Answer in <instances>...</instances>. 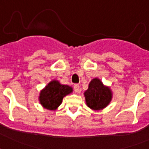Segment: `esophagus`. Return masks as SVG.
<instances>
[{
	"label": "esophagus",
	"instance_id": "esophagus-1",
	"mask_svg": "<svg viewBox=\"0 0 149 149\" xmlns=\"http://www.w3.org/2000/svg\"><path fill=\"white\" fill-rule=\"evenodd\" d=\"M79 86L78 85V84H76V85H74V91L76 92V93H79Z\"/></svg>",
	"mask_w": 149,
	"mask_h": 149
}]
</instances>
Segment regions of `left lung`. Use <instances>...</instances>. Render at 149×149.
<instances>
[{
  "label": "left lung",
  "mask_w": 149,
  "mask_h": 149,
  "mask_svg": "<svg viewBox=\"0 0 149 149\" xmlns=\"http://www.w3.org/2000/svg\"><path fill=\"white\" fill-rule=\"evenodd\" d=\"M86 105L92 110L99 111L106 107L112 99V92L108 86H104L100 79L94 78L89 84L84 92Z\"/></svg>",
  "instance_id": "1"
}]
</instances>
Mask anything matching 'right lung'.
I'll list each match as a JSON object with an SVG mask.
<instances>
[{
  "label": "right lung",
  "mask_w": 149,
  "mask_h": 149,
  "mask_svg": "<svg viewBox=\"0 0 149 149\" xmlns=\"http://www.w3.org/2000/svg\"><path fill=\"white\" fill-rule=\"evenodd\" d=\"M72 92L69 85H63L58 80H52L39 93V102L45 109L55 111L63 101L64 97Z\"/></svg>",
  "instance_id": "add662e5"
}]
</instances>
